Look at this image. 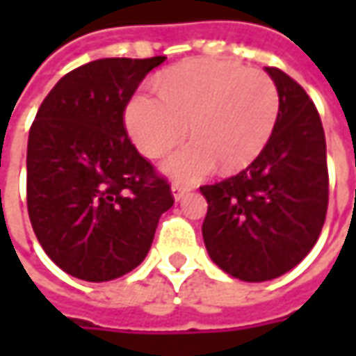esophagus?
Returning <instances> with one entry per match:
<instances>
[{
	"label": "esophagus",
	"instance_id": "34e87169",
	"mask_svg": "<svg viewBox=\"0 0 356 356\" xmlns=\"http://www.w3.org/2000/svg\"><path fill=\"white\" fill-rule=\"evenodd\" d=\"M188 191H191V188H188V186H183V185H179V183H173V185H171V194H173V198H175V200H181V198H183V196H185L186 193H188Z\"/></svg>",
	"mask_w": 356,
	"mask_h": 356
}]
</instances>
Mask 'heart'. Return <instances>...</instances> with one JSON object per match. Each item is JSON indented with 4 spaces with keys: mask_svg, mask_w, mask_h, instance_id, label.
Wrapping results in <instances>:
<instances>
[{
    "mask_svg": "<svg viewBox=\"0 0 356 356\" xmlns=\"http://www.w3.org/2000/svg\"><path fill=\"white\" fill-rule=\"evenodd\" d=\"M156 93H139L125 106V127L135 147L160 158L188 135L193 140L163 162L179 181L219 170L248 168L275 131L280 99L261 70L223 60H186L156 78Z\"/></svg>",
    "mask_w": 356,
    "mask_h": 356,
    "instance_id": "obj_1",
    "label": "heart"
}]
</instances>
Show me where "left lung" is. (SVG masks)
Listing matches in <instances>:
<instances>
[{"label":"left lung","instance_id":"obj_1","mask_svg":"<svg viewBox=\"0 0 356 356\" xmlns=\"http://www.w3.org/2000/svg\"><path fill=\"white\" fill-rule=\"evenodd\" d=\"M280 108L267 147L238 175L200 186L202 236L211 261L244 282L282 276L318 240L328 209L326 139L305 89L278 68Z\"/></svg>","mask_w":356,"mask_h":356}]
</instances>
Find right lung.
I'll return each instance as SVG.
<instances>
[{"label": "right lung", "instance_id": "obj_1", "mask_svg": "<svg viewBox=\"0 0 356 356\" xmlns=\"http://www.w3.org/2000/svg\"><path fill=\"white\" fill-rule=\"evenodd\" d=\"M165 57L99 58L57 81L28 135V216L51 261L88 282L143 263L170 185L124 127L135 89Z\"/></svg>", "mask_w": 356, "mask_h": 356}]
</instances>
